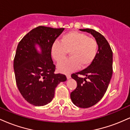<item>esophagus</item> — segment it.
Returning <instances> with one entry per match:
<instances>
[{
  "label": "esophagus",
  "mask_w": 130,
  "mask_h": 130,
  "mask_svg": "<svg viewBox=\"0 0 130 130\" xmlns=\"http://www.w3.org/2000/svg\"><path fill=\"white\" fill-rule=\"evenodd\" d=\"M66 76H67V78L68 79H70V77H71V75H70V74H67Z\"/></svg>",
  "instance_id": "1"
}]
</instances>
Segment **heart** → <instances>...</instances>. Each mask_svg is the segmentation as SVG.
<instances>
[{
    "label": "heart",
    "instance_id": "obj_1",
    "mask_svg": "<svg viewBox=\"0 0 130 130\" xmlns=\"http://www.w3.org/2000/svg\"><path fill=\"white\" fill-rule=\"evenodd\" d=\"M97 43L86 34L72 31L64 34L60 41L52 45L51 54L57 63L62 62L68 52L72 57L58 65V70L63 73H70L81 65L86 68L92 63L97 53Z\"/></svg>",
    "mask_w": 130,
    "mask_h": 130
}]
</instances>
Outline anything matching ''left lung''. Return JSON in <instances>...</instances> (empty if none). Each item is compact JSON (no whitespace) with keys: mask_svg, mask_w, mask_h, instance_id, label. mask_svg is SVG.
I'll list each match as a JSON object with an SVG mask.
<instances>
[{"mask_svg":"<svg viewBox=\"0 0 130 130\" xmlns=\"http://www.w3.org/2000/svg\"><path fill=\"white\" fill-rule=\"evenodd\" d=\"M90 33L96 40L98 52L92 63L86 69L71 74L77 87L70 94L73 103L81 108H90L103 97L112 74V51L100 33L91 29H79ZM83 75L86 78L79 77Z\"/></svg>","mask_w":130,"mask_h":130,"instance_id":"1","label":"left lung"}]
</instances>
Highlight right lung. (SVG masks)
<instances>
[{"label": "right lung", "mask_w": 130, "mask_h": 130, "mask_svg": "<svg viewBox=\"0 0 130 130\" xmlns=\"http://www.w3.org/2000/svg\"><path fill=\"white\" fill-rule=\"evenodd\" d=\"M64 28L40 26L32 29L19 41L14 56L13 67L16 85L22 96L36 106L51 102L56 87L67 80L65 74L54 73L56 65L51 57V47ZM42 53H38L35 44Z\"/></svg>", "instance_id": "1"}]
</instances>
